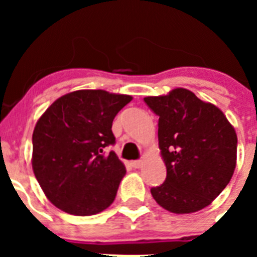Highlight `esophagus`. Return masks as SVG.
<instances>
[{
    "instance_id": "34e87169",
    "label": "esophagus",
    "mask_w": 257,
    "mask_h": 257,
    "mask_svg": "<svg viewBox=\"0 0 257 257\" xmlns=\"http://www.w3.org/2000/svg\"><path fill=\"white\" fill-rule=\"evenodd\" d=\"M131 166L134 169H140L143 166V161H131Z\"/></svg>"
}]
</instances>
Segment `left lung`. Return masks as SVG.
<instances>
[{
    "label": "left lung",
    "instance_id": "left-lung-1",
    "mask_svg": "<svg viewBox=\"0 0 257 257\" xmlns=\"http://www.w3.org/2000/svg\"><path fill=\"white\" fill-rule=\"evenodd\" d=\"M158 119V145L167 176L152 188L153 198L172 213L211 205L230 181L237 165V134L225 114L187 88L144 97Z\"/></svg>",
    "mask_w": 257,
    "mask_h": 257
}]
</instances>
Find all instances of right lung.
<instances>
[{
  "instance_id": "right-lung-1",
  "label": "right lung",
  "mask_w": 257,
  "mask_h": 257,
  "mask_svg": "<svg viewBox=\"0 0 257 257\" xmlns=\"http://www.w3.org/2000/svg\"><path fill=\"white\" fill-rule=\"evenodd\" d=\"M133 96L104 90H78L56 99L32 136V167L52 205L76 216L112 205L126 167L114 152L112 123Z\"/></svg>"
}]
</instances>
